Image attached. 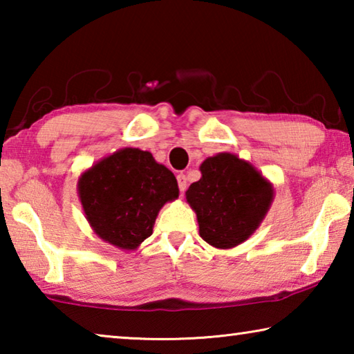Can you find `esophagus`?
<instances>
[{
    "label": "esophagus",
    "instance_id": "34e87169",
    "mask_svg": "<svg viewBox=\"0 0 354 354\" xmlns=\"http://www.w3.org/2000/svg\"><path fill=\"white\" fill-rule=\"evenodd\" d=\"M178 179V185H179V190H181V194H184L185 189H187V178H185L184 173H179L176 176Z\"/></svg>",
    "mask_w": 354,
    "mask_h": 354
}]
</instances>
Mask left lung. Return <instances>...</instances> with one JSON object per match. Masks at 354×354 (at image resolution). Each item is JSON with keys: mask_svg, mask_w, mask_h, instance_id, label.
Masks as SVG:
<instances>
[{"mask_svg": "<svg viewBox=\"0 0 354 354\" xmlns=\"http://www.w3.org/2000/svg\"><path fill=\"white\" fill-rule=\"evenodd\" d=\"M201 178L185 200L196 214L203 241L230 250L254 234L270 209L274 187L248 160L218 153L203 160Z\"/></svg>", "mask_w": 354, "mask_h": 354, "instance_id": "8db88e82", "label": "left lung"}]
</instances>
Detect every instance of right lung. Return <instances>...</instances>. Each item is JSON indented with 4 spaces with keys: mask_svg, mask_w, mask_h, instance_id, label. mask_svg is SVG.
I'll list each match as a JSON object with an SVG mask.
<instances>
[{
    "mask_svg": "<svg viewBox=\"0 0 354 354\" xmlns=\"http://www.w3.org/2000/svg\"><path fill=\"white\" fill-rule=\"evenodd\" d=\"M77 196L101 241L134 251L153 234L159 211L178 198L179 189L175 175L151 153L127 147L81 173Z\"/></svg>",
    "mask_w": 354,
    "mask_h": 354,
    "instance_id": "right-lung-1",
    "label": "right lung"
}]
</instances>
